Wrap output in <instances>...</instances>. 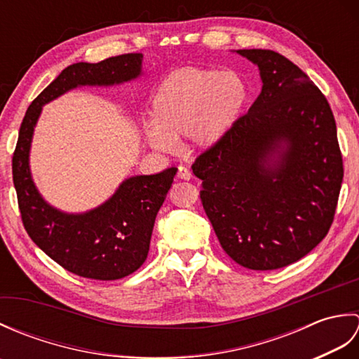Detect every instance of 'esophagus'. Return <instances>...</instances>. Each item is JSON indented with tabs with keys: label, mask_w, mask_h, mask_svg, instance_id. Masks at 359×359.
<instances>
[{
	"label": "esophagus",
	"mask_w": 359,
	"mask_h": 359,
	"mask_svg": "<svg viewBox=\"0 0 359 359\" xmlns=\"http://www.w3.org/2000/svg\"><path fill=\"white\" fill-rule=\"evenodd\" d=\"M177 177L184 179V180H191L193 179V172L188 170L187 166H179L177 168Z\"/></svg>",
	"instance_id": "obj_1"
}]
</instances>
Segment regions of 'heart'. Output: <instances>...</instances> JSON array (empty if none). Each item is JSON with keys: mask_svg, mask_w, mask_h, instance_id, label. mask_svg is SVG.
<instances>
[{"mask_svg": "<svg viewBox=\"0 0 359 359\" xmlns=\"http://www.w3.org/2000/svg\"><path fill=\"white\" fill-rule=\"evenodd\" d=\"M247 100V83L238 72L180 67L168 74L152 95V121L144 125V135L158 151H172L182 135L193 147L210 149L238 123Z\"/></svg>", "mask_w": 359, "mask_h": 359, "instance_id": "b5f03b06", "label": "heart"}]
</instances>
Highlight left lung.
I'll return each mask as SVG.
<instances>
[{
	"label": "left lung",
	"instance_id": "obj_1",
	"mask_svg": "<svg viewBox=\"0 0 359 359\" xmlns=\"http://www.w3.org/2000/svg\"><path fill=\"white\" fill-rule=\"evenodd\" d=\"M238 53L259 67L262 90L193 172L225 253L250 270H276L330 230L344 177L337 123L324 94L288 58Z\"/></svg>",
	"mask_w": 359,
	"mask_h": 359
}]
</instances>
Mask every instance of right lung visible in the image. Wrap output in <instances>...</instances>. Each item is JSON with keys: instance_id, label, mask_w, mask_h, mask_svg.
I'll list each match as a JSON object with an SVG mask.
<instances>
[{"instance_id": "right-lung-1", "label": "right lung", "mask_w": 359, "mask_h": 359, "mask_svg": "<svg viewBox=\"0 0 359 359\" xmlns=\"http://www.w3.org/2000/svg\"><path fill=\"white\" fill-rule=\"evenodd\" d=\"M142 53H125L100 63H75L30 103L12 157L13 185L29 238L65 270L77 276L114 280L139 270L147 261L156 216L177 168L126 179L100 207L67 215L50 207L32 180L29 151L43 104L79 86H112L142 74Z\"/></svg>"}]
</instances>
